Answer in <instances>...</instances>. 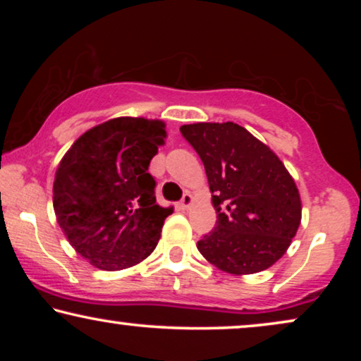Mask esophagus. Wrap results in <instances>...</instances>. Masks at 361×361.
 <instances>
[{
	"mask_svg": "<svg viewBox=\"0 0 361 361\" xmlns=\"http://www.w3.org/2000/svg\"><path fill=\"white\" fill-rule=\"evenodd\" d=\"M192 204H194V197H192L189 192H185L184 197H182V200H180V207L184 210H189L190 207H192Z\"/></svg>",
	"mask_w": 361,
	"mask_h": 361,
	"instance_id": "esophagus-1",
	"label": "esophagus"
}]
</instances>
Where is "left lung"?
I'll return each instance as SVG.
<instances>
[{"instance_id":"left-lung-1","label":"left lung","mask_w":361,"mask_h":361,"mask_svg":"<svg viewBox=\"0 0 361 361\" xmlns=\"http://www.w3.org/2000/svg\"><path fill=\"white\" fill-rule=\"evenodd\" d=\"M205 166L215 228L197 248L210 264L243 276L283 258L298 233L302 205L283 161L233 121L180 126Z\"/></svg>"}]
</instances>
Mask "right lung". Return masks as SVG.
<instances>
[{
	"label": "right lung",
	"mask_w": 361,
	"mask_h": 361,
	"mask_svg": "<svg viewBox=\"0 0 361 361\" xmlns=\"http://www.w3.org/2000/svg\"><path fill=\"white\" fill-rule=\"evenodd\" d=\"M161 120L120 116L83 133L59 162L54 212L82 258L103 271L131 268L154 251L166 216L149 162L164 145Z\"/></svg>",
	"instance_id": "obj_1"
}]
</instances>
